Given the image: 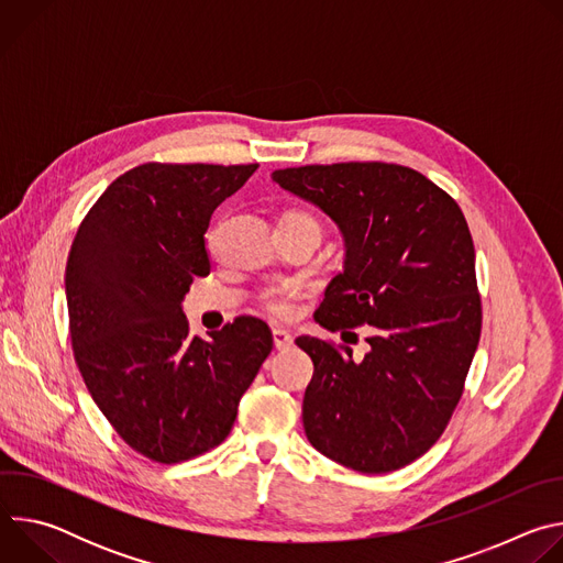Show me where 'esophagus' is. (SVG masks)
I'll return each instance as SVG.
<instances>
[{
	"instance_id": "obj_1",
	"label": "esophagus",
	"mask_w": 563,
	"mask_h": 563,
	"mask_svg": "<svg viewBox=\"0 0 563 563\" xmlns=\"http://www.w3.org/2000/svg\"><path fill=\"white\" fill-rule=\"evenodd\" d=\"M272 336H274V347H276V350H280V352H285V350H289V347L294 345L291 334H289V332H285V330H274V332H272Z\"/></svg>"
}]
</instances>
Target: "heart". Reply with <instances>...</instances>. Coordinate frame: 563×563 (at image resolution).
Returning <instances> with one entry per match:
<instances>
[{
  "instance_id": "b5f03b06",
  "label": "heart",
  "mask_w": 563,
  "mask_h": 563,
  "mask_svg": "<svg viewBox=\"0 0 563 563\" xmlns=\"http://www.w3.org/2000/svg\"><path fill=\"white\" fill-rule=\"evenodd\" d=\"M285 216H302V213H298V211H289V213H285ZM263 305H265L272 313H276V316H280V318H287V316H291V313H294V300H291V294L280 291V289L265 291V296H263Z\"/></svg>"
}]
</instances>
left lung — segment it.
I'll use <instances>...</instances> for the list:
<instances>
[{
  "label": "left lung",
  "mask_w": 563,
  "mask_h": 563,
  "mask_svg": "<svg viewBox=\"0 0 563 563\" xmlns=\"http://www.w3.org/2000/svg\"><path fill=\"white\" fill-rule=\"evenodd\" d=\"M272 180L328 213L345 265L313 318L330 332L369 325V352L311 336L302 398L309 443L365 474L404 467L443 434L481 336L474 245L459 205L423 174L385 163L278 169Z\"/></svg>",
  "instance_id": "1"
}]
</instances>
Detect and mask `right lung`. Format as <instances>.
I'll return each instance as SVG.
<instances>
[{"label":"right lung","instance_id":"obj_1","mask_svg":"<svg viewBox=\"0 0 563 563\" xmlns=\"http://www.w3.org/2000/svg\"><path fill=\"white\" fill-rule=\"evenodd\" d=\"M256 169L140 165L107 187L75 233L64 276L75 363L115 432L157 463L222 443L274 347L254 316L202 341L183 313L194 278L211 272V213Z\"/></svg>","mask_w":563,"mask_h":563}]
</instances>
